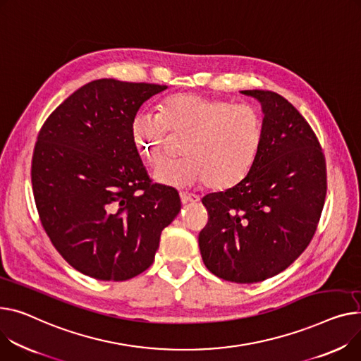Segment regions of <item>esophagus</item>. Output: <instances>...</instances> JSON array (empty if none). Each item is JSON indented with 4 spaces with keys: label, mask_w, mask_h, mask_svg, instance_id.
I'll return each mask as SVG.
<instances>
[{
    "label": "esophagus",
    "mask_w": 361,
    "mask_h": 361,
    "mask_svg": "<svg viewBox=\"0 0 361 361\" xmlns=\"http://www.w3.org/2000/svg\"><path fill=\"white\" fill-rule=\"evenodd\" d=\"M180 199L183 202V204H187V203H197L200 200L199 196L196 195H188V193H181L180 195Z\"/></svg>",
    "instance_id": "esophagus-1"
}]
</instances>
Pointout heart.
Segmentation results:
<instances>
[{"mask_svg":"<svg viewBox=\"0 0 361 361\" xmlns=\"http://www.w3.org/2000/svg\"><path fill=\"white\" fill-rule=\"evenodd\" d=\"M159 118L139 114L133 120V137L142 155L159 164L170 137L166 129L188 136L180 162L157 168L154 178L165 185L185 188L206 183L226 190L241 183L258 157L262 118L250 106H235L197 92H178L158 109Z\"/></svg>","mask_w":361,"mask_h":361,"instance_id":"obj_1","label":"heart"}]
</instances>
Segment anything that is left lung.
Listing matches in <instances>:
<instances>
[{
	"instance_id": "left-lung-1",
	"label": "left lung",
	"mask_w": 361,
	"mask_h": 361,
	"mask_svg": "<svg viewBox=\"0 0 361 361\" xmlns=\"http://www.w3.org/2000/svg\"><path fill=\"white\" fill-rule=\"evenodd\" d=\"M262 110V142L248 176L202 199L209 222L199 247L210 273L233 283H258L305 251L319 222L325 158L303 116L280 94L244 90Z\"/></svg>"
}]
</instances>
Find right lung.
Returning a JSON list of instances; mask_svg holds the SVG:
<instances>
[{"label":"right lung","instance_id":"add662e5","mask_svg":"<svg viewBox=\"0 0 361 361\" xmlns=\"http://www.w3.org/2000/svg\"><path fill=\"white\" fill-rule=\"evenodd\" d=\"M166 85L95 80L47 117L33 152L40 222L80 273L129 280L154 262L161 232L180 213L176 190L152 184L139 157L133 120Z\"/></svg>","mask_w":361,"mask_h":361}]
</instances>
